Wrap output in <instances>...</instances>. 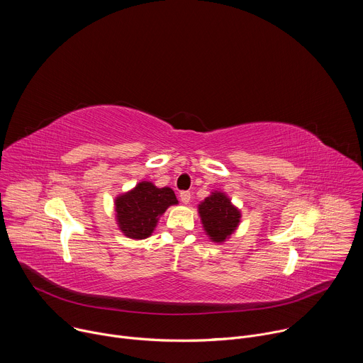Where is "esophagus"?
I'll return each instance as SVG.
<instances>
[{"mask_svg": "<svg viewBox=\"0 0 363 363\" xmlns=\"http://www.w3.org/2000/svg\"><path fill=\"white\" fill-rule=\"evenodd\" d=\"M179 199H181L182 203H189V201H191V192H189V191H182V192L179 194Z\"/></svg>", "mask_w": 363, "mask_h": 363, "instance_id": "obj_1", "label": "esophagus"}]
</instances>
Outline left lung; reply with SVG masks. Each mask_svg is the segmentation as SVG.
I'll return each instance as SVG.
<instances>
[{"mask_svg": "<svg viewBox=\"0 0 363 363\" xmlns=\"http://www.w3.org/2000/svg\"><path fill=\"white\" fill-rule=\"evenodd\" d=\"M198 211L205 233L216 242H223L235 231L241 214L224 192H213L199 203Z\"/></svg>", "mask_w": 363, "mask_h": 363, "instance_id": "8db88e82", "label": "left lung"}]
</instances>
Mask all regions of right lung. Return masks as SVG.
<instances>
[{"instance_id": "1", "label": "right lung", "mask_w": 363, "mask_h": 363, "mask_svg": "<svg viewBox=\"0 0 363 363\" xmlns=\"http://www.w3.org/2000/svg\"><path fill=\"white\" fill-rule=\"evenodd\" d=\"M178 203L168 186L157 188L152 182H139L132 191L116 198V220L121 231L135 240L149 237L168 206Z\"/></svg>"}]
</instances>
